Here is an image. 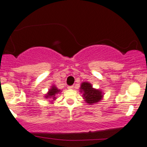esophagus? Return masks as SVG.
Segmentation results:
<instances>
[{
  "label": "esophagus",
  "instance_id": "obj_1",
  "mask_svg": "<svg viewBox=\"0 0 147 147\" xmlns=\"http://www.w3.org/2000/svg\"><path fill=\"white\" fill-rule=\"evenodd\" d=\"M74 88V86H67V88H69V89H72V88Z\"/></svg>",
  "mask_w": 147,
  "mask_h": 147
}]
</instances>
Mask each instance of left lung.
I'll use <instances>...</instances> for the list:
<instances>
[{"label":"left lung","instance_id":"obj_1","mask_svg":"<svg viewBox=\"0 0 147 147\" xmlns=\"http://www.w3.org/2000/svg\"><path fill=\"white\" fill-rule=\"evenodd\" d=\"M81 92H84V99L89 105L94 104L101 100L102 98V92L100 90L95 89L92 87V85L88 82H84L82 84Z\"/></svg>","mask_w":147,"mask_h":147}]
</instances>
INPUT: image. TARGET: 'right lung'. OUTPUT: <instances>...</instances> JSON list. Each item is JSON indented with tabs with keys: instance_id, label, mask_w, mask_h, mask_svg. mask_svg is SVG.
I'll use <instances>...</instances> for the list:
<instances>
[{
	"instance_id": "obj_1",
	"label": "right lung",
	"mask_w": 147,
	"mask_h": 147,
	"mask_svg": "<svg viewBox=\"0 0 147 147\" xmlns=\"http://www.w3.org/2000/svg\"><path fill=\"white\" fill-rule=\"evenodd\" d=\"M60 92V90L58 89L57 88H56V86H53L51 89L49 90V92H48L47 95H46V98H52V99L55 100L56 97H55V95L57 94L58 93Z\"/></svg>"
}]
</instances>
